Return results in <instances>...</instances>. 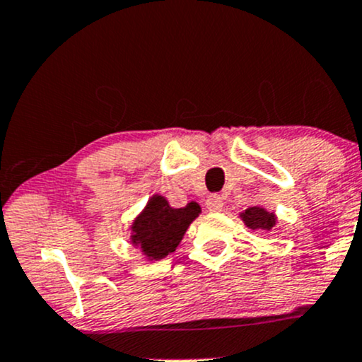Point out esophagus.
<instances>
[{
  "label": "esophagus",
  "mask_w": 362,
  "mask_h": 362,
  "mask_svg": "<svg viewBox=\"0 0 362 362\" xmlns=\"http://www.w3.org/2000/svg\"><path fill=\"white\" fill-rule=\"evenodd\" d=\"M206 207L211 212L221 211V209H223V197H221V195H217V194L209 195L207 200H206Z\"/></svg>",
  "instance_id": "obj_1"
}]
</instances>
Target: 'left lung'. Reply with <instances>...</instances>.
Instances as JSON below:
<instances>
[{
    "label": "left lung",
    "mask_w": 362,
    "mask_h": 362,
    "mask_svg": "<svg viewBox=\"0 0 362 362\" xmlns=\"http://www.w3.org/2000/svg\"><path fill=\"white\" fill-rule=\"evenodd\" d=\"M239 217L246 228L252 230H261V233H269L276 226V216L275 212H268L264 207H247L245 212H241Z\"/></svg>",
    "instance_id": "8db88e82"
}]
</instances>
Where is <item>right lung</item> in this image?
<instances>
[{
	"instance_id": "1",
	"label": "right lung",
	"mask_w": 362,
	"mask_h": 362,
	"mask_svg": "<svg viewBox=\"0 0 362 362\" xmlns=\"http://www.w3.org/2000/svg\"><path fill=\"white\" fill-rule=\"evenodd\" d=\"M200 214L197 202H189L185 207H170L163 195L155 194L148 200L132 224V245L141 250L148 261H160L172 255L180 245L182 238Z\"/></svg>"
}]
</instances>
